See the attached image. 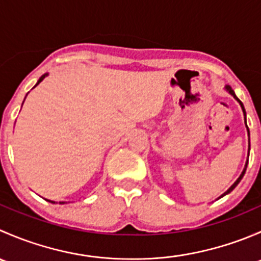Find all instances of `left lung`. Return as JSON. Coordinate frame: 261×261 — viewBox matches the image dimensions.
Listing matches in <instances>:
<instances>
[{
    "label": "left lung",
    "instance_id": "obj_1",
    "mask_svg": "<svg viewBox=\"0 0 261 261\" xmlns=\"http://www.w3.org/2000/svg\"><path fill=\"white\" fill-rule=\"evenodd\" d=\"M225 89H226V91H227V92H228V93H230V94H231V96H232V97H233V98H235V99H236V101H238V102H239V103H240L241 109H243L244 116H245V117H244V118H245V125H246V112H245V109H244V105H243V102H241V101H240V99H239V98H238V97H236L235 92H233V91H232V88H231V87H230V86H226V87H225ZM246 128H247V135H249V152H250V131H249V127H247V125H246ZM247 158H249V156H247ZM247 162H249V160H246V164H245V168H244V170H243V172H241L240 177H239V178H238V179H236V181H235V183H233V184H232V186H231V187H230V188H228V189H227V191H226V192H225V193H223V194H221V196H220V197H218V198H217V199L222 198V197H223V196H226V194L231 193V192H232V191H233V189H235V187H236V186H238V184H239V183H240V180H241V179H243V177H244L245 172H246V168H247Z\"/></svg>",
    "mask_w": 261,
    "mask_h": 261
}]
</instances>
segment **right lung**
<instances>
[{
    "instance_id": "obj_1",
    "label": "right lung",
    "mask_w": 261,
    "mask_h": 261,
    "mask_svg": "<svg viewBox=\"0 0 261 261\" xmlns=\"http://www.w3.org/2000/svg\"><path fill=\"white\" fill-rule=\"evenodd\" d=\"M48 74H49V73H45V74H43V75H41V77H40V78H39L38 83H36V84H35V87H36V86H38V84H39V83H40V82H43V81H44V78H45V77H48ZM35 87H34V88H35ZM26 96H28V94H26ZM25 98H26V97H25ZM22 103H23V102H22ZM46 201H48V202H51V203H55V202H54V201H50V199H46ZM59 203H60V204H64V203H65V202H59Z\"/></svg>"
}]
</instances>
